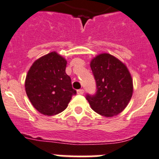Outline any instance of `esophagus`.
<instances>
[{
	"label": "esophagus",
	"mask_w": 159,
	"mask_h": 159,
	"mask_svg": "<svg viewBox=\"0 0 159 159\" xmlns=\"http://www.w3.org/2000/svg\"><path fill=\"white\" fill-rule=\"evenodd\" d=\"M84 91L83 89H80V90H77V93L79 94V95L84 94Z\"/></svg>",
	"instance_id": "34e87169"
}]
</instances>
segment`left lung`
<instances>
[{"label": "left lung", "instance_id": "1", "mask_svg": "<svg viewBox=\"0 0 159 159\" xmlns=\"http://www.w3.org/2000/svg\"><path fill=\"white\" fill-rule=\"evenodd\" d=\"M90 67L97 87L96 95L86 97L90 107L105 117L120 114L133 94V80L127 66L116 57L102 53L91 60Z\"/></svg>", "mask_w": 159, "mask_h": 159}]
</instances>
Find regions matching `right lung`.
<instances>
[{
	"label": "right lung",
	"mask_w": 159,
	"mask_h": 159,
	"mask_svg": "<svg viewBox=\"0 0 159 159\" xmlns=\"http://www.w3.org/2000/svg\"><path fill=\"white\" fill-rule=\"evenodd\" d=\"M67 61L56 52L41 57L27 72L25 87L27 97L40 114L56 115L66 108L76 94L66 73Z\"/></svg>",
	"instance_id": "add662e5"
}]
</instances>
